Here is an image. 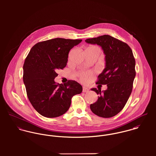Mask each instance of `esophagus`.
<instances>
[{
	"instance_id": "obj_1",
	"label": "esophagus",
	"mask_w": 156,
	"mask_h": 156,
	"mask_svg": "<svg viewBox=\"0 0 156 156\" xmlns=\"http://www.w3.org/2000/svg\"><path fill=\"white\" fill-rule=\"evenodd\" d=\"M88 91H89V89H88V88L85 87H83V92H88Z\"/></svg>"
}]
</instances>
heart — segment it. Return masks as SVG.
I'll list each match as a JSON object with an SVG mask.
<instances>
[{"label": "heart", "mask_w": 156, "mask_h": 156, "mask_svg": "<svg viewBox=\"0 0 156 156\" xmlns=\"http://www.w3.org/2000/svg\"><path fill=\"white\" fill-rule=\"evenodd\" d=\"M90 47L98 48L97 47H95V46ZM91 76H92V73L90 71H82L79 74V77L80 80L84 83H86L88 81H89Z\"/></svg>", "instance_id": "obj_1"}]
</instances>
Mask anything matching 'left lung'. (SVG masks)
I'll use <instances>...</instances> for the list:
<instances>
[{
    "mask_svg": "<svg viewBox=\"0 0 156 156\" xmlns=\"http://www.w3.org/2000/svg\"><path fill=\"white\" fill-rule=\"evenodd\" d=\"M85 41L100 45L106 55V68L98 76L96 84L107 85L108 89L103 92L100 88L91 89L100 96L90 109L98 116L111 118L122 111L132 91L136 76L133 51L127 43L108 35Z\"/></svg>",
    "mask_w": 156,
    "mask_h": 156,
    "instance_id": "left-lung-1",
    "label": "left lung"
}]
</instances>
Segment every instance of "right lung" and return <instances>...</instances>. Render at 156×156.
<instances>
[{
  "instance_id": "right-lung-1",
  "label": "right lung",
  "mask_w": 156,
  "mask_h": 156,
  "mask_svg": "<svg viewBox=\"0 0 156 156\" xmlns=\"http://www.w3.org/2000/svg\"><path fill=\"white\" fill-rule=\"evenodd\" d=\"M82 40L57 38L39 42L30 49L23 65V82L34 108L42 116L56 118L69 108L72 97L82 92L77 82L56 83V71L67 66L69 50Z\"/></svg>"
}]
</instances>
